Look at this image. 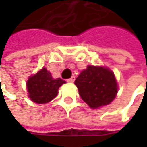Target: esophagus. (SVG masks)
<instances>
[{"label": "esophagus", "instance_id": "1", "mask_svg": "<svg viewBox=\"0 0 147 147\" xmlns=\"http://www.w3.org/2000/svg\"><path fill=\"white\" fill-rule=\"evenodd\" d=\"M74 81H75V76H72L71 78L67 79V82H73Z\"/></svg>", "mask_w": 147, "mask_h": 147}]
</instances>
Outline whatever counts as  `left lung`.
<instances>
[{
    "instance_id": "obj_1",
    "label": "left lung",
    "mask_w": 147,
    "mask_h": 147,
    "mask_svg": "<svg viewBox=\"0 0 147 147\" xmlns=\"http://www.w3.org/2000/svg\"><path fill=\"white\" fill-rule=\"evenodd\" d=\"M79 95L91 108L109 105L117 94L114 73L103 66L88 65L76 78Z\"/></svg>"
}]
</instances>
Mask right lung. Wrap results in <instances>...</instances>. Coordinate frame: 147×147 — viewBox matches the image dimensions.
Masks as SVG:
<instances>
[{
    "label": "right lung",
    "mask_w": 147,
    "mask_h": 147,
    "mask_svg": "<svg viewBox=\"0 0 147 147\" xmlns=\"http://www.w3.org/2000/svg\"><path fill=\"white\" fill-rule=\"evenodd\" d=\"M65 83L60 78L53 79L51 73L42 68L27 81V90L29 98L36 104H46L54 99L58 94L59 88Z\"/></svg>",
    "instance_id": "right-lung-1"
}]
</instances>
